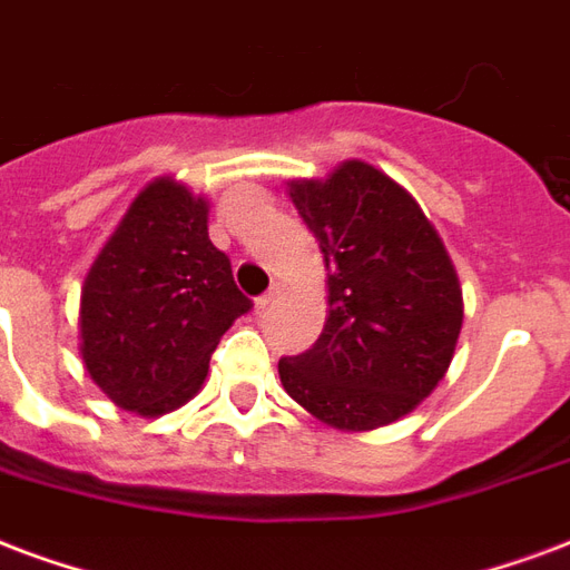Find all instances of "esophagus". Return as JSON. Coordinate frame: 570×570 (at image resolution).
Returning <instances> with one entry per match:
<instances>
[{
	"label": "esophagus",
	"mask_w": 570,
	"mask_h": 570,
	"mask_svg": "<svg viewBox=\"0 0 570 570\" xmlns=\"http://www.w3.org/2000/svg\"><path fill=\"white\" fill-rule=\"evenodd\" d=\"M277 296H281V286H272V289H268V293H263V296L256 298V307H268Z\"/></svg>",
	"instance_id": "esophagus-1"
}]
</instances>
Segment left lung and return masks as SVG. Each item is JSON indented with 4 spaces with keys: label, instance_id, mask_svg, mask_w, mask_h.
Instances as JSON below:
<instances>
[{
    "label": "left lung",
    "instance_id": "obj_1",
    "mask_svg": "<svg viewBox=\"0 0 570 570\" xmlns=\"http://www.w3.org/2000/svg\"><path fill=\"white\" fill-rule=\"evenodd\" d=\"M289 199L328 272L326 326L277 362L284 390L338 429L411 414L444 377L462 328V289L444 244L407 193L368 163L302 180Z\"/></svg>",
    "mask_w": 570,
    "mask_h": 570
}]
</instances>
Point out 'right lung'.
Returning a JSON list of instances; mask_svg holds the SVG:
<instances>
[{"label":"right lung","mask_w":570,"mask_h":570,"mask_svg":"<svg viewBox=\"0 0 570 570\" xmlns=\"http://www.w3.org/2000/svg\"><path fill=\"white\" fill-rule=\"evenodd\" d=\"M253 302L208 238V205L175 180L138 193L81 293V356L114 404L156 416L202 390Z\"/></svg>","instance_id":"right-lung-1"}]
</instances>
